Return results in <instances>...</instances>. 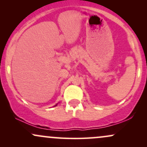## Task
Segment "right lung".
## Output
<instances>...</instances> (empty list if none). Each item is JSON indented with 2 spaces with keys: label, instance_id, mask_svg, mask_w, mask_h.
Wrapping results in <instances>:
<instances>
[{
  "label": "right lung",
  "instance_id": "right-lung-1",
  "mask_svg": "<svg viewBox=\"0 0 147 147\" xmlns=\"http://www.w3.org/2000/svg\"><path fill=\"white\" fill-rule=\"evenodd\" d=\"M57 104H56V105H55V106H57Z\"/></svg>",
  "mask_w": 147,
  "mask_h": 147
}]
</instances>
